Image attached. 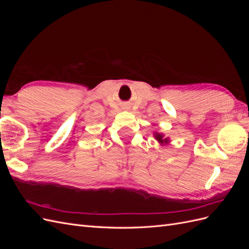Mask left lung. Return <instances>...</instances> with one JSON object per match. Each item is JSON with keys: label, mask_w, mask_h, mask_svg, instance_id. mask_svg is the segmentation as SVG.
<instances>
[{"label": "left lung", "mask_w": 249, "mask_h": 249, "mask_svg": "<svg viewBox=\"0 0 249 249\" xmlns=\"http://www.w3.org/2000/svg\"><path fill=\"white\" fill-rule=\"evenodd\" d=\"M154 137L157 139V141H159L161 144H164V143H168L169 140L168 138H163L164 135L163 134H160V133H155Z\"/></svg>", "instance_id": "left-lung-1"}]
</instances>
